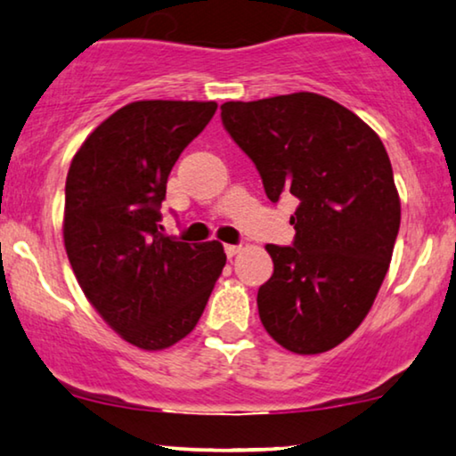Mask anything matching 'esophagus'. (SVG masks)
<instances>
[{
  "mask_svg": "<svg viewBox=\"0 0 456 456\" xmlns=\"http://www.w3.org/2000/svg\"><path fill=\"white\" fill-rule=\"evenodd\" d=\"M240 245H224V251H226L228 257H234L236 253H240Z\"/></svg>",
  "mask_w": 456,
  "mask_h": 456,
  "instance_id": "esophagus-1",
  "label": "esophagus"
}]
</instances>
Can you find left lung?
<instances>
[{
    "instance_id": "1",
    "label": "left lung",
    "mask_w": 456,
    "mask_h": 456,
    "mask_svg": "<svg viewBox=\"0 0 456 456\" xmlns=\"http://www.w3.org/2000/svg\"><path fill=\"white\" fill-rule=\"evenodd\" d=\"M222 122L267 199L298 201L292 247H265L261 323L286 351L326 353L370 314L395 251L401 199L384 142L345 105L305 91L226 102Z\"/></svg>"
}]
</instances>
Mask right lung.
<instances>
[{"label": "right lung", "instance_id": "1", "mask_svg": "<svg viewBox=\"0 0 456 456\" xmlns=\"http://www.w3.org/2000/svg\"><path fill=\"white\" fill-rule=\"evenodd\" d=\"M216 102H133L103 120L72 158L64 247L105 323L142 351L192 332L226 265L222 242L159 234L166 184Z\"/></svg>", "mask_w": 456, "mask_h": 456}]
</instances>
